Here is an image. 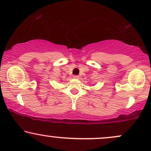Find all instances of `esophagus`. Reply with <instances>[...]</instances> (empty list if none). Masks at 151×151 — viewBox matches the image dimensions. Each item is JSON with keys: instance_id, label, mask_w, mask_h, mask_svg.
<instances>
[{"instance_id": "obj_1", "label": "esophagus", "mask_w": 151, "mask_h": 151, "mask_svg": "<svg viewBox=\"0 0 151 151\" xmlns=\"http://www.w3.org/2000/svg\"><path fill=\"white\" fill-rule=\"evenodd\" d=\"M73 78H76V79L79 78V76H78V75H75V76H73Z\"/></svg>"}]
</instances>
